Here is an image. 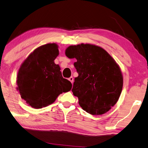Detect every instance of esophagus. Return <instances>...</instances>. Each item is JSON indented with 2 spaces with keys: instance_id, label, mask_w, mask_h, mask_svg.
<instances>
[{
  "instance_id": "obj_1",
  "label": "esophagus",
  "mask_w": 148,
  "mask_h": 148,
  "mask_svg": "<svg viewBox=\"0 0 148 148\" xmlns=\"http://www.w3.org/2000/svg\"><path fill=\"white\" fill-rule=\"evenodd\" d=\"M69 80L70 81H71V83H73V77H69Z\"/></svg>"
}]
</instances>
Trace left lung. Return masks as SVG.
<instances>
[{"label": "left lung", "instance_id": "obj_1", "mask_svg": "<svg viewBox=\"0 0 148 148\" xmlns=\"http://www.w3.org/2000/svg\"><path fill=\"white\" fill-rule=\"evenodd\" d=\"M65 55L77 60L74 66L79 75L71 90L81 107L92 115L107 112L119 101L123 87L119 65L107 51L93 44L70 45Z\"/></svg>", "mask_w": 148, "mask_h": 148}]
</instances>
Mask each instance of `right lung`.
Returning a JSON list of instances; mask_svg holds the SVG:
<instances>
[{
    "instance_id": "obj_1",
    "label": "right lung",
    "mask_w": 148,
    "mask_h": 148,
    "mask_svg": "<svg viewBox=\"0 0 148 148\" xmlns=\"http://www.w3.org/2000/svg\"><path fill=\"white\" fill-rule=\"evenodd\" d=\"M58 55V45L47 44L34 49L20 65L16 89L34 108L47 106L61 93L71 89V83L63 78L60 65L54 63Z\"/></svg>"
}]
</instances>
